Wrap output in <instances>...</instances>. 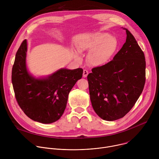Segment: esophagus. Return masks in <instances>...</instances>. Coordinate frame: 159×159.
<instances>
[{"instance_id": "34e87169", "label": "esophagus", "mask_w": 159, "mask_h": 159, "mask_svg": "<svg viewBox=\"0 0 159 159\" xmlns=\"http://www.w3.org/2000/svg\"><path fill=\"white\" fill-rule=\"evenodd\" d=\"M88 74H89L88 71L86 70H84V71H83V77H84V78H85V77H87Z\"/></svg>"}]
</instances>
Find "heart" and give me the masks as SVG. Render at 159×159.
<instances>
[{
  "label": "heart",
  "instance_id": "1",
  "mask_svg": "<svg viewBox=\"0 0 159 159\" xmlns=\"http://www.w3.org/2000/svg\"><path fill=\"white\" fill-rule=\"evenodd\" d=\"M79 52H74L77 60H80V53L89 52L88 63L99 67L107 65L115 57L119 48L118 39L109 33L99 32L83 38L78 43Z\"/></svg>",
  "mask_w": 159,
  "mask_h": 159
}]
</instances>
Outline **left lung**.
Listing matches in <instances>:
<instances>
[{
    "instance_id": "left-lung-1",
    "label": "left lung",
    "mask_w": 159,
    "mask_h": 159,
    "mask_svg": "<svg viewBox=\"0 0 159 159\" xmlns=\"http://www.w3.org/2000/svg\"><path fill=\"white\" fill-rule=\"evenodd\" d=\"M123 47L107 65L93 69L87 76L90 99L96 114L109 121L125 116L141 95L145 82V58L126 28Z\"/></svg>"
}]
</instances>
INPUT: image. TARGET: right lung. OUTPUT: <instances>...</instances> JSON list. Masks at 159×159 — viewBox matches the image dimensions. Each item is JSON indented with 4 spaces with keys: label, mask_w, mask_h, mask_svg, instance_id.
Returning a JSON list of instances; mask_svg holds the SVG:
<instances>
[{
    "label": "right lung",
    "mask_w": 159,
    "mask_h": 159,
    "mask_svg": "<svg viewBox=\"0 0 159 159\" xmlns=\"http://www.w3.org/2000/svg\"><path fill=\"white\" fill-rule=\"evenodd\" d=\"M28 43L18 49L12 70V83L16 99L21 109L31 120L43 124L58 120L65 109L68 96L82 77L80 68H61L47 76L35 77L27 66Z\"/></svg>",
    "instance_id": "obj_1"
}]
</instances>
